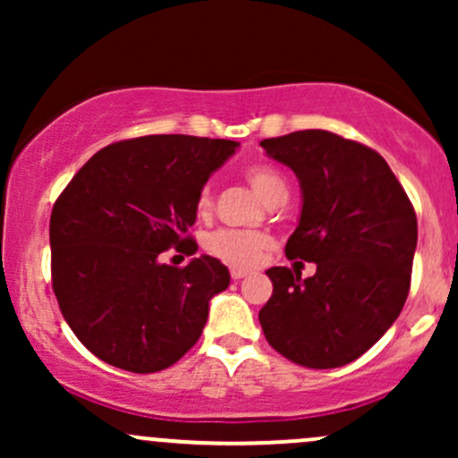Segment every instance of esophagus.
<instances>
[{
    "mask_svg": "<svg viewBox=\"0 0 458 458\" xmlns=\"http://www.w3.org/2000/svg\"><path fill=\"white\" fill-rule=\"evenodd\" d=\"M247 269H241V267H230V276H233V280H241V277L247 276Z\"/></svg>",
    "mask_w": 458,
    "mask_h": 458,
    "instance_id": "obj_1",
    "label": "esophagus"
}]
</instances>
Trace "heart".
I'll use <instances>...</instances> for the list:
<instances>
[{"instance_id":"heart-1","label":"heart","mask_w":458,"mask_h":458,"mask_svg":"<svg viewBox=\"0 0 458 458\" xmlns=\"http://www.w3.org/2000/svg\"><path fill=\"white\" fill-rule=\"evenodd\" d=\"M245 178L251 189L259 193V198L265 199L267 204L282 202V199L288 198V181L277 167L267 165V163H256V165L247 167ZM211 208V187H202L196 199V211L199 215H208ZM267 247H269V236L259 233V230H217L207 241V250L213 256L239 267L256 265L262 259Z\"/></svg>"}]
</instances>
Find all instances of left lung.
Returning a JSON list of instances; mask_svg holds the SVG:
<instances>
[{
  "label": "left lung",
  "instance_id": "left-lung-1",
  "mask_svg": "<svg viewBox=\"0 0 458 458\" xmlns=\"http://www.w3.org/2000/svg\"><path fill=\"white\" fill-rule=\"evenodd\" d=\"M291 167L301 215L288 259L312 277L271 267L273 295L259 318L277 353L306 368H338L364 355L407 301L418 219L386 159L364 144L308 129L260 141Z\"/></svg>",
  "mask_w": 458,
  "mask_h": 458
}]
</instances>
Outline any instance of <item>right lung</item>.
<instances>
[{"label": "right lung", "instance_id": "add662e5", "mask_svg": "<svg viewBox=\"0 0 458 458\" xmlns=\"http://www.w3.org/2000/svg\"><path fill=\"white\" fill-rule=\"evenodd\" d=\"M239 141L146 135L105 146L55 199L51 280L62 317L98 360L148 375L198 343L228 267L199 256L187 267L163 251L196 254L187 230L208 176Z\"/></svg>", "mask_w": 458, "mask_h": 458}]
</instances>
